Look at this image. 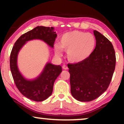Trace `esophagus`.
Returning a JSON list of instances; mask_svg holds the SVG:
<instances>
[{"label": "esophagus", "mask_w": 124, "mask_h": 124, "mask_svg": "<svg viewBox=\"0 0 124 124\" xmlns=\"http://www.w3.org/2000/svg\"><path fill=\"white\" fill-rule=\"evenodd\" d=\"M62 67V69H65V70H67V69H68V67L66 65H63Z\"/></svg>", "instance_id": "34e87169"}]
</instances>
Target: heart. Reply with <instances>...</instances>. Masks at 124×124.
Instances as JSON below:
<instances>
[{"instance_id":"b5f03b06","label":"heart","mask_w":124,"mask_h":124,"mask_svg":"<svg viewBox=\"0 0 124 124\" xmlns=\"http://www.w3.org/2000/svg\"><path fill=\"white\" fill-rule=\"evenodd\" d=\"M96 39L92 34L78 30L64 34L60 38V43L55 45V52L61 56L62 50L67 51V57L70 62H78L89 57L94 51Z\"/></svg>"}]
</instances>
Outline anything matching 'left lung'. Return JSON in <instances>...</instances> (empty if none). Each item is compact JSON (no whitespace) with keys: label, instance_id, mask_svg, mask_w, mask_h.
Here are the masks:
<instances>
[{"label":"left lung","instance_id":"8db88e82","mask_svg":"<svg viewBox=\"0 0 124 124\" xmlns=\"http://www.w3.org/2000/svg\"><path fill=\"white\" fill-rule=\"evenodd\" d=\"M96 46L85 60L68 64L70 73V92L80 101L96 99L109 85L116 65V55L111 42L94 30Z\"/></svg>","mask_w":124,"mask_h":124}]
</instances>
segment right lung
Listing matches in <instances>:
<instances>
[{
  "label": "right lung",
  "mask_w": 124,
  "mask_h": 124,
  "mask_svg": "<svg viewBox=\"0 0 124 124\" xmlns=\"http://www.w3.org/2000/svg\"><path fill=\"white\" fill-rule=\"evenodd\" d=\"M57 37L53 27L38 26L23 34L16 40L10 56V68L13 80L20 92L28 99L42 101L52 94L54 82L62 72V67L48 62L40 75L33 79H27L22 75L17 66L18 52L28 41L40 39L53 48Z\"/></svg>",
  "instance_id": "1"
}]
</instances>
